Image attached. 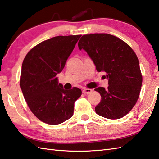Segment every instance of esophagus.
Wrapping results in <instances>:
<instances>
[{"label":"esophagus","instance_id":"esophagus-1","mask_svg":"<svg viewBox=\"0 0 159 159\" xmlns=\"http://www.w3.org/2000/svg\"><path fill=\"white\" fill-rule=\"evenodd\" d=\"M92 92V89L89 88H84L83 89V92L84 94H89L91 93Z\"/></svg>","mask_w":159,"mask_h":159}]
</instances>
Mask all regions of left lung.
<instances>
[{"mask_svg":"<svg viewBox=\"0 0 159 159\" xmlns=\"http://www.w3.org/2000/svg\"><path fill=\"white\" fill-rule=\"evenodd\" d=\"M97 71H104L108 87L94 89L102 97L97 114L117 120L129 113L139 97L143 77L139 61L132 48L118 37L106 33L85 34L79 42Z\"/></svg>","mask_w":159,"mask_h":159,"instance_id":"1","label":"left lung"}]
</instances>
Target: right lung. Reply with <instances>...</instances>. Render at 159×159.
<instances>
[{"label": "right lung", "instance_id": "obj_1", "mask_svg": "<svg viewBox=\"0 0 159 159\" xmlns=\"http://www.w3.org/2000/svg\"><path fill=\"white\" fill-rule=\"evenodd\" d=\"M81 35L57 36L39 43L22 64L20 85L32 112L42 122L59 125L72 117L81 89H65L56 76Z\"/></svg>", "mask_w": 159, "mask_h": 159}]
</instances>
